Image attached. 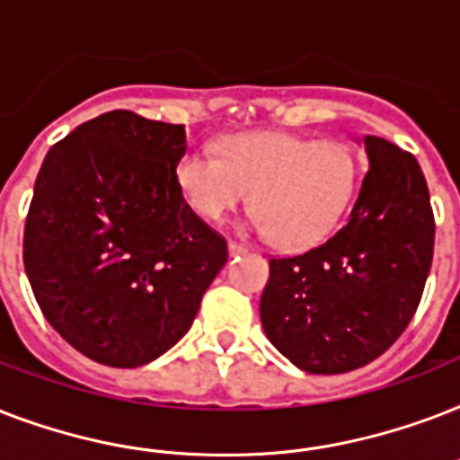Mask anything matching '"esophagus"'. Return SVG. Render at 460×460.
I'll return each instance as SVG.
<instances>
[{
  "mask_svg": "<svg viewBox=\"0 0 460 460\" xmlns=\"http://www.w3.org/2000/svg\"><path fill=\"white\" fill-rule=\"evenodd\" d=\"M245 252H248V248H245V245L234 243V241H231V243H229V255H231V258H236V255H245Z\"/></svg>",
  "mask_w": 460,
  "mask_h": 460,
  "instance_id": "1",
  "label": "esophagus"
}]
</instances>
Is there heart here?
<instances>
[{
	"instance_id": "heart-1",
	"label": "heart",
	"mask_w": 460,
	"mask_h": 460,
	"mask_svg": "<svg viewBox=\"0 0 460 460\" xmlns=\"http://www.w3.org/2000/svg\"><path fill=\"white\" fill-rule=\"evenodd\" d=\"M176 183L188 205L209 222L251 198L252 229L272 234L281 248H307L324 241L349 208L358 162L336 140L245 133L222 143L219 157L208 147L183 153Z\"/></svg>"
}]
</instances>
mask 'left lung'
I'll return each mask as SVG.
<instances>
[{
  "instance_id": "1",
  "label": "left lung",
  "mask_w": 460,
  "mask_h": 460,
  "mask_svg": "<svg viewBox=\"0 0 460 460\" xmlns=\"http://www.w3.org/2000/svg\"><path fill=\"white\" fill-rule=\"evenodd\" d=\"M349 219L324 243L270 260L260 298L267 339L296 367L339 375L372 363L401 336L432 265L435 219L420 164L377 136Z\"/></svg>"
}]
</instances>
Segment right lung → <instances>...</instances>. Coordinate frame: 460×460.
<instances>
[{"label":"right lung","instance_id":"obj_1","mask_svg":"<svg viewBox=\"0 0 460 460\" xmlns=\"http://www.w3.org/2000/svg\"><path fill=\"white\" fill-rule=\"evenodd\" d=\"M186 126L114 110L49 147L23 236L40 310L75 350L138 367L193 324L226 241L183 200Z\"/></svg>","mask_w":460,"mask_h":460}]
</instances>
